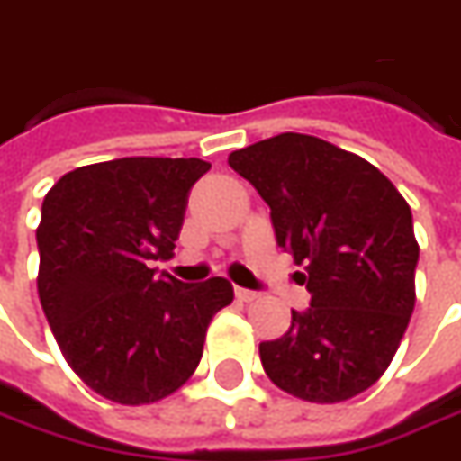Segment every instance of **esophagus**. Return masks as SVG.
I'll return each mask as SVG.
<instances>
[{
  "mask_svg": "<svg viewBox=\"0 0 461 461\" xmlns=\"http://www.w3.org/2000/svg\"><path fill=\"white\" fill-rule=\"evenodd\" d=\"M234 295H237L240 301H245V303H249V301H255V298H258L255 291H247V288H234Z\"/></svg>",
  "mask_w": 461,
  "mask_h": 461,
  "instance_id": "34e87169",
  "label": "esophagus"
}]
</instances>
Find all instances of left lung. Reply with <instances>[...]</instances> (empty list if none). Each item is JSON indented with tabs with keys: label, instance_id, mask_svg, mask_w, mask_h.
<instances>
[{
	"label": "left lung",
	"instance_id": "8db88e82",
	"mask_svg": "<svg viewBox=\"0 0 461 461\" xmlns=\"http://www.w3.org/2000/svg\"><path fill=\"white\" fill-rule=\"evenodd\" d=\"M230 166L270 206L278 247L303 265L311 294L291 329L260 344L265 373L309 403L355 398L388 370L416 306L411 206L373 163L319 137L260 140Z\"/></svg>",
	"mask_w": 461,
	"mask_h": 461
}]
</instances>
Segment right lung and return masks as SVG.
I'll return each mask as SVG.
<instances>
[{
  "instance_id": "add662e5",
  "label": "right lung",
  "mask_w": 461,
  "mask_h": 461,
  "mask_svg": "<svg viewBox=\"0 0 461 461\" xmlns=\"http://www.w3.org/2000/svg\"><path fill=\"white\" fill-rule=\"evenodd\" d=\"M199 158H120L76 167L45 194L38 227L45 319L71 370L122 405L155 403L199 367L227 278L155 276L170 260Z\"/></svg>"
}]
</instances>
